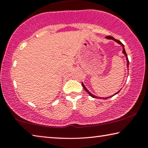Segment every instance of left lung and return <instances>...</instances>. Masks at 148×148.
Segmentation results:
<instances>
[{
    "mask_svg": "<svg viewBox=\"0 0 148 148\" xmlns=\"http://www.w3.org/2000/svg\"><path fill=\"white\" fill-rule=\"evenodd\" d=\"M106 39H109V40H113L114 41H115L116 42H117V44H120L121 45V46H122V47H123V53L125 56V57H126V60H127V68H128V71H129V59H128V57H127V53H126V52H125V47H124V45L121 42H120L119 40H116V39H115L114 37H112V36H106ZM82 86H83V87H84V89L86 90V91H87V92H88V94L90 95V96L91 97H92V98H97V99H102V98L101 97H97V96H95V95H93V94H92L91 92H90L89 91H88V89H87V88H86V87L84 86V83L83 82H82ZM121 91V89L119 90V91H117V92H116V93H115L114 95H112V96H110V97H106V98H103L102 99H109V98H110V97H113V96H114V95H116V94H117L118 93V92Z\"/></svg>",
    "mask_w": 148,
    "mask_h": 148,
    "instance_id": "8db88e82",
    "label": "left lung"
}]
</instances>
